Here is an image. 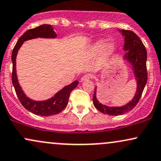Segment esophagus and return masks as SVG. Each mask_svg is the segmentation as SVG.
Masks as SVG:
<instances>
[{
    "instance_id": "esophagus-1",
    "label": "esophagus",
    "mask_w": 161,
    "mask_h": 161,
    "mask_svg": "<svg viewBox=\"0 0 161 161\" xmlns=\"http://www.w3.org/2000/svg\"><path fill=\"white\" fill-rule=\"evenodd\" d=\"M91 78H92V76H91L90 74H86L81 78V82H84V81L88 80V79H90Z\"/></svg>"
}]
</instances>
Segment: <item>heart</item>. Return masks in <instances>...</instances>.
Masks as SVG:
<instances>
[{
    "instance_id": "heart-1",
    "label": "heart",
    "mask_w": 161,
    "mask_h": 161,
    "mask_svg": "<svg viewBox=\"0 0 161 161\" xmlns=\"http://www.w3.org/2000/svg\"><path fill=\"white\" fill-rule=\"evenodd\" d=\"M102 50L103 55L104 58H108L113 53L115 50V44L112 41H104L103 40H98L94 44L92 48V52L94 54L98 53Z\"/></svg>"
}]
</instances>
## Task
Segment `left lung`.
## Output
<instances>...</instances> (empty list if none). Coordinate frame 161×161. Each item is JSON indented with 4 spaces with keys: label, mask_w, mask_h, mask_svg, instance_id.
<instances>
[{
    "label": "left lung",
    "mask_w": 161,
    "mask_h": 161,
    "mask_svg": "<svg viewBox=\"0 0 161 161\" xmlns=\"http://www.w3.org/2000/svg\"><path fill=\"white\" fill-rule=\"evenodd\" d=\"M119 31L121 32V34L125 36L124 50L126 51V53L124 57L132 65L133 73L137 81V90L134 97L127 104L119 107H110V106L103 105L97 100V88H94V97H93V103L94 106L102 113L109 115H123L126 112L132 110L138 103L148 79L146 67L147 52L142 42L141 41L139 36L131 31L123 29L121 31L119 30Z\"/></svg>",
    "instance_id": "8db88e82"
}]
</instances>
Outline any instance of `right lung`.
Returning a JSON list of instances; mask_svg holds the SVG:
<instances>
[{
	"label": "right lung",
	"instance_id": "1",
	"mask_svg": "<svg viewBox=\"0 0 161 161\" xmlns=\"http://www.w3.org/2000/svg\"><path fill=\"white\" fill-rule=\"evenodd\" d=\"M57 34L53 31V28L50 25H42L36 27L35 28L30 29L27 31L19 39L16 44L14 46L12 53V62H13V72H12V82L14 86L15 93L20 100L22 105L28 111L37 115L41 116H50L56 115L61 112L64 109H65L68 103L69 94L75 88H76L79 84L78 81L74 82L65 86L60 92L55 94L53 97L50 98L44 101H35L33 100L25 94L23 91L19 86L18 79L16 75V67H15V59L18 53L19 49L22 46L25 41L31 39L42 37V38H55Z\"/></svg>",
	"mask_w": 161,
	"mask_h": 161
}]
</instances>
